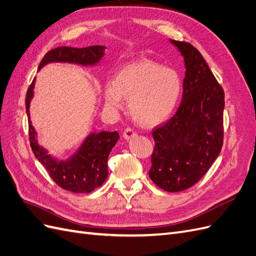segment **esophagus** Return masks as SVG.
Wrapping results in <instances>:
<instances>
[{"label": "esophagus", "instance_id": "34e87169", "mask_svg": "<svg viewBox=\"0 0 256 256\" xmlns=\"http://www.w3.org/2000/svg\"><path fill=\"white\" fill-rule=\"evenodd\" d=\"M136 136V131H134V129H131V128H126L125 130L122 131V136H124V138H125V140H127V141L131 140V138H134Z\"/></svg>", "mask_w": 256, "mask_h": 256}]
</instances>
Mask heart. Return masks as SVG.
<instances>
[{"label":"heart","mask_w":256,"mask_h":256,"mask_svg":"<svg viewBox=\"0 0 256 256\" xmlns=\"http://www.w3.org/2000/svg\"><path fill=\"white\" fill-rule=\"evenodd\" d=\"M182 92L180 76L171 68L147 58L122 66L114 81L104 85L106 106L112 111L124 108L128 98L129 112L142 126H156L173 113Z\"/></svg>","instance_id":"b5f03b06"}]
</instances>
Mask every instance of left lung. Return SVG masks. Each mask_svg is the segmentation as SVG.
<instances>
[{
	"mask_svg": "<svg viewBox=\"0 0 256 256\" xmlns=\"http://www.w3.org/2000/svg\"><path fill=\"white\" fill-rule=\"evenodd\" d=\"M186 68L182 104L173 118L152 132L150 180L168 192L192 187L222 148L224 92L198 49L170 40Z\"/></svg>",
	"mask_w": 256,
	"mask_h": 256,
	"instance_id": "1",
	"label": "left lung"
}]
</instances>
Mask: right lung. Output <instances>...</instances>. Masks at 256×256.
Here are the masks:
<instances>
[{"label": "right lung", "mask_w": 256, "mask_h": 256, "mask_svg": "<svg viewBox=\"0 0 256 256\" xmlns=\"http://www.w3.org/2000/svg\"><path fill=\"white\" fill-rule=\"evenodd\" d=\"M104 46L86 48L58 47L49 51L42 60L38 70L50 63H68L84 67L97 66L106 54ZM36 78L26 92V110L28 120V136L32 150L37 160L47 170L50 177L60 188L74 193H90L100 187L108 177V157L120 134L118 131L90 132L72 154L60 159L51 154L38 142V136L30 122V104L34 97Z\"/></svg>", "instance_id": "1"}]
</instances>
